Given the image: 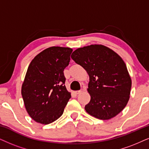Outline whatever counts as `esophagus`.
I'll use <instances>...</instances> for the list:
<instances>
[{
    "label": "esophagus",
    "instance_id": "1",
    "mask_svg": "<svg viewBox=\"0 0 149 149\" xmlns=\"http://www.w3.org/2000/svg\"><path fill=\"white\" fill-rule=\"evenodd\" d=\"M83 91H84V89H81V90H79V91H76L75 93H76V94H80V93H82Z\"/></svg>",
    "mask_w": 149,
    "mask_h": 149
}]
</instances>
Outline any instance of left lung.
I'll return each instance as SVG.
<instances>
[{
    "instance_id": "1",
    "label": "left lung",
    "mask_w": 149,
    "mask_h": 149,
    "mask_svg": "<svg viewBox=\"0 0 149 149\" xmlns=\"http://www.w3.org/2000/svg\"><path fill=\"white\" fill-rule=\"evenodd\" d=\"M71 58L89 76L87 91L91 100L84 107L97 119H111L125 109L130 97L131 78L122 58L102 45L77 49Z\"/></svg>"
}]
</instances>
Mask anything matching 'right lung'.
<instances>
[{"label": "right lung", "instance_id": "add662e5", "mask_svg": "<svg viewBox=\"0 0 149 149\" xmlns=\"http://www.w3.org/2000/svg\"><path fill=\"white\" fill-rule=\"evenodd\" d=\"M72 52L69 47H51L30 63L21 94L28 114L36 122L48 125L63 115L71 97L65 85L63 71Z\"/></svg>", "mask_w": 149, "mask_h": 149}]
</instances>
